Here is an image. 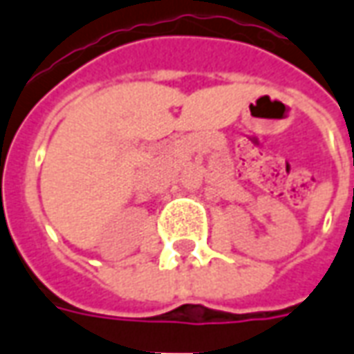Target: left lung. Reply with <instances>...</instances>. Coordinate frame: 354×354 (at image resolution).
<instances>
[{
	"mask_svg": "<svg viewBox=\"0 0 354 354\" xmlns=\"http://www.w3.org/2000/svg\"><path fill=\"white\" fill-rule=\"evenodd\" d=\"M353 192H354V189H353Z\"/></svg>",
	"mask_w": 354,
	"mask_h": 354,
	"instance_id": "1",
	"label": "left lung"
}]
</instances>
